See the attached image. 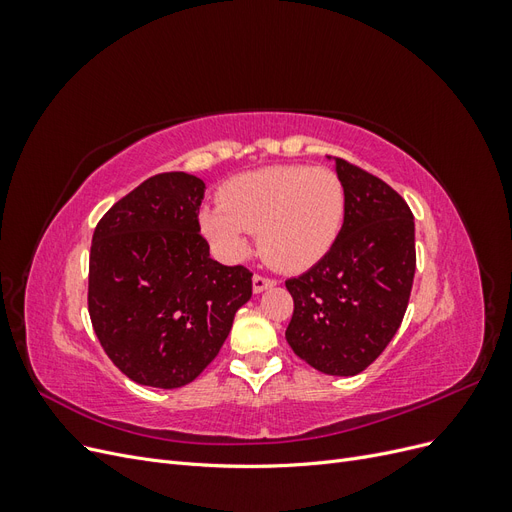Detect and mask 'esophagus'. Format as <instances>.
<instances>
[{
  "label": "esophagus",
  "mask_w": 512,
  "mask_h": 512,
  "mask_svg": "<svg viewBox=\"0 0 512 512\" xmlns=\"http://www.w3.org/2000/svg\"><path fill=\"white\" fill-rule=\"evenodd\" d=\"M275 284H277L275 280H271V277H265V275H254V277H252V288H254L256 294L273 288Z\"/></svg>",
  "instance_id": "1"
}]
</instances>
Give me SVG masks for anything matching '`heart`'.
<instances>
[{"mask_svg": "<svg viewBox=\"0 0 512 512\" xmlns=\"http://www.w3.org/2000/svg\"><path fill=\"white\" fill-rule=\"evenodd\" d=\"M222 205L203 207L198 226L213 252L241 260L247 232L258 230V250L275 269L299 273L329 254L346 220V188L327 166L280 164L232 177Z\"/></svg>", "mask_w": 512, "mask_h": 512, "instance_id": "1", "label": "heart"}]
</instances>
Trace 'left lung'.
Returning <instances> with one entry per match:
<instances>
[{"instance_id": "left-lung-1", "label": "left lung", "mask_w": 512, "mask_h": 512, "mask_svg": "<svg viewBox=\"0 0 512 512\" xmlns=\"http://www.w3.org/2000/svg\"><path fill=\"white\" fill-rule=\"evenodd\" d=\"M333 162L346 188V220L329 254L286 282L294 301L286 342L322 374L356 376L404 320L416 269L414 215L382 179Z\"/></svg>"}]
</instances>
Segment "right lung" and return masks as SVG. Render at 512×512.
<instances>
[{
  "label": "right lung",
  "mask_w": 512,
  "mask_h": 512,
  "mask_svg": "<svg viewBox=\"0 0 512 512\" xmlns=\"http://www.w3.org/2000/svg\"><path fill=\"white\" fill-rule=\"evenodd\" d=\"M205 181L149 177L104 213L91 239L89 316L121 374L179 389L200 376L252 297V273L209 256L198 209Z\"/></svg>",
  "instance_id": "1"
}]
</instances>
